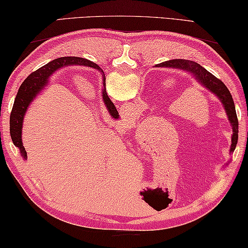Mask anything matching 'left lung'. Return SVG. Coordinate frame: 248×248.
<instances>
[{"label":"left lung","instance_id":"8db88e82","mask_svg":"<svg viewBox=\"0 0 248 248\" xmlns=\"http://www.w3.org/2000/svg\"><path fill=\"white\" fill-rule=\"evenodd\" d=\"M157 68H173V69L184 70L186 73L191 75L195 78V80L208 89L210 93H213L215 96H217V98L220 100V103L224 106L226 115L229 121V123L232 125V144L229 153L232 154L236 149V144L238 141V120H237V114H236L235 109V104L232 97L231 95V92L228 91V88L226 87V85L220 79H218L217 77H215L213 74H210L209 71L204 69L202 66H200L199 63L191 60H186V59H172L168 60V62H161L155 64ZM97 69L100 71L99 66ZM227 166V164H226Z\"/></svg>","mask_w":248,"mask_h":248}]
</instances>
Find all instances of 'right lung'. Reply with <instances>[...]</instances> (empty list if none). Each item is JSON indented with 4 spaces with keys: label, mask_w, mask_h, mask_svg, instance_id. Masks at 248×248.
<instances>
[{
    "label": "right lung",
    "mask_w": 248,
    "mask_h": 248,
    "mask_svg": "<svg viewBox=\"0 0 248 248\" xmlns=\"http://www.w3.org/2000/svg\"><path fill=\"white\" fill-rule=\"evenodd\" d=\"M71 66V64H79V66H88L92 68L97 69L98 64L89 62L87 59L84 58H78V57H62V58H58L52 60V62L45 64L44 67L39 68L38 70H35L34 73L29 75V77L23 81V84L21 85L17 92V95L14 100L12 112H11L10 116V135L12 139L13 144L16 146L20 151L21 156L24 160H27V151L24 149L23 143H22V127H23V120L26 116V113L29 108V106L31 105V103L33 102V99L37 97V95L40 93L46 86L49 78L51 77V75L57 71L60 68L64 66ZM98 70V69H97ZM100 73L103 75V99L104 104H105L107 110H108L109 115L112 116L114 120H118L120 115L116 109L115 105H114L112 100L109 99L108 95L106 93L105 88V75H104L103 70L100 69Z\"/></svg>",
    "instance_id": "right-lung-1"
}]
</instances>
